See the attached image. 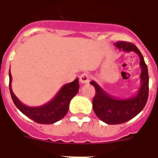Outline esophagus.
<instances>
[{
	"instance_id": "34e87169",
	"label": "esophagus",
	"mask_w": 158,
	"mask_h": 158,
	"mask_svg": "<svg viewBox=\"0 0 158 158\" xmlns=\"http://www.w3.org/2000/svg\"><path fill=\"white\" fill-rule=\"evenodd\" d=\"M89 81V76L87 73H82L80 76V82L81 84H86Z\"/></svg>"
}]
</instances>
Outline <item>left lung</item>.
I'll return each mask as SVG.
<instances>
[{"label":"left lung","mask_w":158,"mask_h":158,"mask_svg":"<svg viewBox=\"0 0 158 158\" xmlns=\"http://www.w3.org/2000/svg\"><path fill=\"white\" fill-rule=\"evenodd\" d=\"M115 47L125 52L136 53L140 58L141 86L135 96L128 99H118L108 94L94 81L90 82L96 89L93 100V111L100 120L107 124H120L133 118L144 108L149 94V75L147 65L140 51L133 43L117 42Z\"/></svg>","instance_id":"left-lung-1"}]
</instances>
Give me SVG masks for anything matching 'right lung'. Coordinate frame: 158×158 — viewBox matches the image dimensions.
Here are the masks:
<instances>
[{"mask_svg":"<svg viewBox=\"0 0 158 158\" xmlns=\"http://www.w3.org/2000/svg\"><path fill=\"white\" fill-rule=\"evenodd\" d=\"M78 78L65 84L57 95L47 104L39 107H28L15 96L12 90V74L9 70V89L13 103L23 115L40 124H52L62 119L69 111L70 100L79 91Z\"/></svg>","mask_w":158,"mask_h":158,"instance_id":"1","label":"right lung"}]
</instances>
